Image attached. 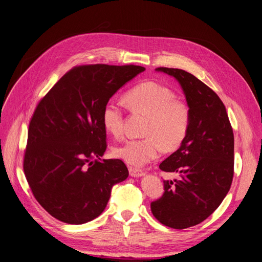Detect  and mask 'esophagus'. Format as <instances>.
<instances>
[{
	"instance_id": "34e87169",
	"label": "esophagus",
	"mask_w": 262,
	"mask_h": 262,
	"mask_svg": "<svg viewBox=\"0 0 262 262\" xmlns=\"http://www.w3.org/2000/svg\"><path fill=\"white\" fill-rule=\"evenodd\" d=\"M129 172L132 177H142L145 175V172L142 169L134 168V167H129Z\"/></svg>"
}]
</instances>
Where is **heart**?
<instances>
[{"mask_svg": "<svg viewBox=\"0 0 262 262\" xmlns=\"http://www.w3.org/2000/svg\"><path fill=\"white\" fill-rule=\"evenodd\" d=\"M124 103L135 114H144L147 120L144 139L127 141L113 149L114 157L133 166H142L157 159L162 148L172 150L185 139L191 121L189 105L175 99L168 87L157 82L134 86L123 97ZM101 120L104 130L115 139L123 135V111L113 101L107 102Z\"/></svg>", "mask_w": 262, "mask_h": 262, "instance_id": "b5f03b06", "label": "heart"}]
</instances>
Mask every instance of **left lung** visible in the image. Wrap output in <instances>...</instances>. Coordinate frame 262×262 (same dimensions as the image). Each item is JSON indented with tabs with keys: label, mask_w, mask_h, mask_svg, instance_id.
Segmentation results:
<instances>
[{
	"label": "left lung",
	"mask_w": 262,
	"mask_h": 262,
	"mask_svg": "<svg viewBox=\"0 0 262 262\" xmlns=\"http://www.w3.org/2000/svg\"><path fill=\"white\" fill-rule=\"evenodd\" d=\"M156 70L179 82L191 121L178 150L159 166L180 178L164 180V193L150 208L161 224L184 229L205 221L227 195L233 178V132L225 105L205 83L182 69Z\"/></svg>",
	"instance_id": "8db88e82"
}]
</instances>
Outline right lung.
Masks as SVG:
<instances>
[{"mask_svg": "<svg viewBox=\"0 0 262 262\" xmlns=\"http://www.w3.org/2000/svg\"><path fill=\"white\" fill-rule=\"evenodd\" d=\"M142 66H77L59 79L32 116L23 169L36 201L49 214L80 225L100 215L113 185L129 171L119 159L101 160L104 105Z\"/></svg>", "mask_w": 262, "mask_h": 262, "instance_id": "right-lung-1", "label": "right lung"}]
</instances>
